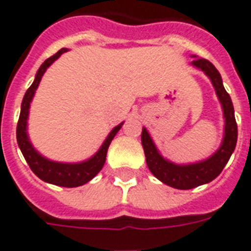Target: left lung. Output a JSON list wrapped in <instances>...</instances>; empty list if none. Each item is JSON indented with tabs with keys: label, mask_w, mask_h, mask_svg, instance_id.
Instances as JSON below:
<instances>
[{
	"label": "left lung",
	"mask_w": 251,
	"mask_h": 251,
	"mask_svg": "<svg viewBox=\"0 0 251 251\" xmlns=\"http://www.w3.org/2000/svg\"><path fill=\"white\" fill-rule=\"evenodd\" d=\"M192 65L202 70L210 78L217 93V97L222 106L225 118L224 140L218 150L209 158L200 161V162L178 165V163L163 158L159 154L146 127H142V134H141V142H142L145 157H146V163L151 174L155 178H158L161 182L166 183L168 186H172L174 189H179V190H189L200 185H205L218 177L222 169L226 166V163L230 159V155L234 151L237 137H238L233 102L227 92L225 90L220 72L211 62L203 58L194 59Z\"/></svg>",
	"instance_id": "8db88e82"
}]
</instances>
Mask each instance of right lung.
Masks as SVG:
<instances>
[{
  "label": "right lung",
  "mask_w": 251,
  "mask_h": 251,
  "mask_svg": "<svg viewBox=\"0 0 251 251\" xmlns=\"http://www.w3.org/2000/svg\"><path fill=\"white\" fill-rule=\"evenodd\" d=\"M68 49L58 50L54 55H51L41 65L38 72L36 74V78L31 83V86L26 90L24 100L21 103V113H20V120L17 124V142L21 149L24 157L26 159L27 165L30 166L31 172L36 174L37 177L41 178L42 181L48 183H53L57 186L64 187H77L81 185H85L90 179L97 176L101 172V169L105 165L106 161V153L109 149V145L116 137L124 122L117 125L113 130L109 133L106 140L103 141L102 146L98 149V151L94 155H92L89 159H85L82 162H57L51 159L46 158L42 154H40L34 149V146L31 145L29 135H27V118H29V109H30L31 100L36 94V90L41 82L42 75L45 74L46 69L58 58L59 55L66 53Z\"/></svg>",
  "instance_id": "add662e5"
}]
</instances>
